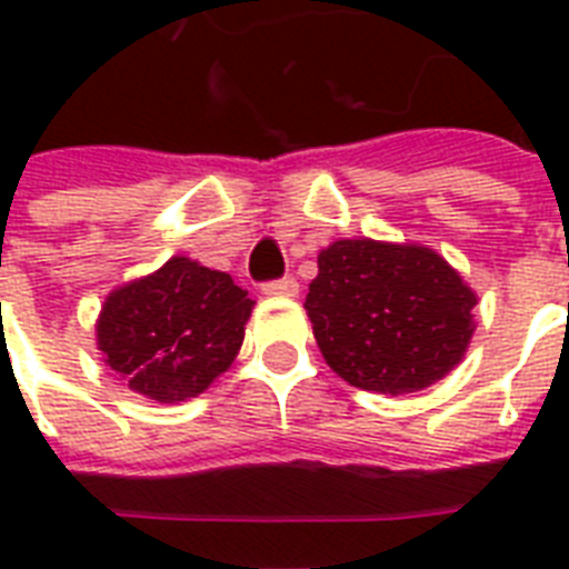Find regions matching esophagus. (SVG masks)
<instances>
[{"instance_id": "1", "label": "esophagus", "mask_w": 569, "mask_h": 569, "mask_svg": "<svg viewBox=\"0 0 569 569\" xmlns=\"http://www.w3.org/2000/svg\"><path fill=\"white\" fill-rule=\"evenodd\" d=\"M262 295H271V298H295L298 295V280L295 277L268 280V283H262Z\"/></svg>"}]
</instances>
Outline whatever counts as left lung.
<instances>
[{"mask_svg":"<svg viewBox=\"0 0 569 569\" xmlns=\"http://www.w3.org/2000/svg\"><path fill=\"white\" fill-rule=\"evenodd\" d=\"M303 307L330 369L383 396L449 375L476 330L472 289L419 244L333 241L319 253Z\"/></svg>","mask_w":569,"mask_h":569,"instance_id":"obj_1","label":"left lung"}]
</instances>
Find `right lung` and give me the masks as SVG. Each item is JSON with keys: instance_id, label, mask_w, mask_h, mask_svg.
Wrapping results in <instances>:
<instances>
[{"instance_id": "right-lung-1", "label": "right lung", "mask_w": 569, "mask_h": 569, "mask_svg": "<svg viewBox=\"0 0 569 569\" xmlns=\"http://www.w3.org/2000/svg\"><path fill=\"white\" fill-rule=\"evenodd\" d=\"M250 310L230 274L173 257L106 298L97 346L129 389L164 405L186 401L232 363Z\"/></svg>"}]
</instances>
